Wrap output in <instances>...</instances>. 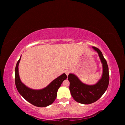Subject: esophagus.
<instances>
[{"mask_svg": "<svg viewBox=\"0 0 125 125\" xmlns=\"http://www.w3.org/2000/svg\"><path fill=\"white\" fill-rule=\"evenodd\" d=\"M69 73H70V71L69 70H67L65 71V74L67 76L69 75Z\"/></svg>", "mask_w": 125, "mask_h": 125, "instance_id": "obj_1", "label": "esophagus"}]
</instances>
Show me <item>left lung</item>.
<instances>
[{
	"instance_id": "obj_1",
	"label": "left lung",
	"mask_w": 125,
	"mask_h": 125,
	"mask_svg": "<svg viewBox=\"0 0 125 125\" xmlns=\"http://www.w3.org/2000/svg\"><path fill=\"white\" fill-rule=\"evenodd\" d=\"M92 48L98 54L102 64V75L99 81L94 84L89 85L83 83L74 73H70L68 76L71 95L77 102L83 104H90L96 102L106 91L109 84V73L106 61L99 49L94 47Z\"/></svg>"
}]
</instances>
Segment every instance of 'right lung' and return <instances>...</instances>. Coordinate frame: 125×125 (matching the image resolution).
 I'll return each mask as SVG.
<instances>
[{
  "instance_id": "add662e5",
  "label": "right lung",
  "mask_w": 125,
  "mask_h": 125,
  "mask_svg": "<svg viewBox=\"0 0 125 125\" xmlns=\"http://www.w3.org/2000/svg\"><path fill=\"white\" fill-rule=\"evenodd\" d=\"M21 56L15 69V83L19 93L28 102L37 107H44L51 105L57 97L58 89L67 76L65 73L54 79L44 88L35 90L30 88L21 82L19 73V64Z\"/></svg>"
}]
</instances>
